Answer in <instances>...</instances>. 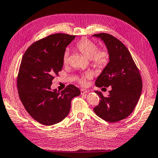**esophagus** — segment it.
I'll list each match as a JSON object with an SVG mask.
<instances>
[{"label": "esophagus", "mask_w": 158, "mask_h": 158, "mask_svg": "<svg viewBox=\"0 0 158 158\" xmlns=\"http://www.w3.org/2000/svg\"><path fill=\"white\" fill-rule=\"evenodd\" d=\"M88 92H89V90H88V89H81V94H84L85 93H88Z\"/></svg>", "instance_id": "obj_1"}]
</instances>
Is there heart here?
Returning <instances> with one entry per match:
<instances>
[{"label":"heart","instance_id":"1","mask_svg":"<svg viewBox=\"0 0 158 158\" xmlns=\"http://www.w3.org/2000/svg\"><path fill=\"white\" fill-rule=\"evenodd\" d=\"M76 50L84 55L85 57L89 59L91 64L96 69H101L106 67L110 61V52L106 48L98 49L97 45L91 40L88 39H82L75 46ZM69 52L65 51L63 55V63L66 64L69 61ZM92 74L90 72L85 73L84 75L80 76L77 80L79 83L83 85H85L88 83V80L92 79Z\"/></svg>","mask_w":158,"mask_h":158}]
</instances>
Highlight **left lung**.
<instances>
[{
	"mask_svg": "<svg viewBox=\"0 0 158 158\" xmlns=\"http://www.w3.org/2000/svg\"><path fill=\"white\" fill-rule=\"evenodd\" d=\"M93 36L103 40L110 52L109 63L97 77L95 85L112 88L107 97L95 91L101 100L94 112L106 121L116 123L130 115L137 105L143 88L140 71L130 52L119 40L105 33Z\"/></svg>",
	"mask_w": 158,
	"mask_h": 158,
	"instance_id": "left-lung-1",
	"label": "left lung"
}]
</instances>
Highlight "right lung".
<instances>
[{
  "label": "right lung",
  "mask_w": 158,
  "mask_h": 158,
  "mask_svg": "<svg viewBox=\"0 0 158 158\" xmlns=\"http://www.w3.org/2000/svg\"><path fill=\"white\" fill-rule=\"evenodd\" d=\"M75 35L55 33L31 45L22 59L17 77L18 94L32 118L44 125L61 122L69 114L71 101L81 94L69 85L51 90L52 81L63 67V55Z\"/></svg>",
  "instance_id": "1"
}]
</instances>
